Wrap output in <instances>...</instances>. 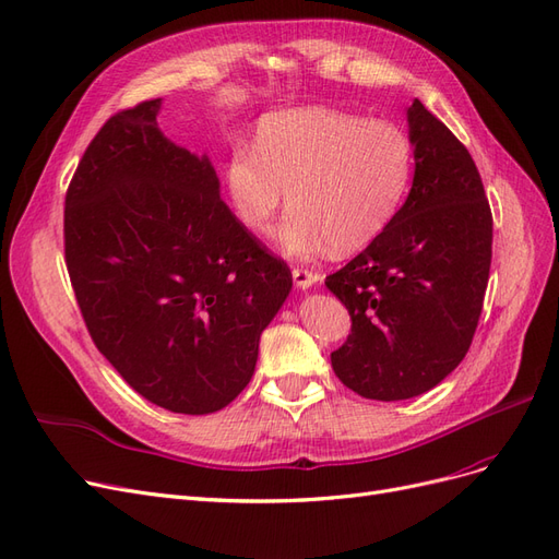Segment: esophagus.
<instances>
[{"mask_svg": "<svg viewBox=\"0 0 559 559\" xmlns=\"http://www.w3.org/2000/svg\"><path fill=\"white\" fill-rule=\"evenodd\" d=\"M292 275H294V284L298 286V289H302V292L310 289V286H314L319 282V277L308 267H294Z\"/></svg>", "mask_w": 559, "mask_h": 559, "instance_id": "esophagus-1", "label": "esophagus"}]
</instances>
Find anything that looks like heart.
I'll list each match as a JSON object with an SVG mask.
<instances>
[{
    "instance_id": "obj_1",
    "label": "heart",
    "mask_w": 559,
    "mask_h": 559,
    "mask_svg": "<svg viewBox=\"0 0 559 559\" xmlns=\"http://www.w3.org/2000/svg\"><path fill=\"white\" fill-rule=\"evenodd\" d=\"M415 170L413 142L401 126L329 107L267 114L257 148L233 146L226 193L235 216L265 235L289 202L277 233L282 253H352L386 230L403 207Z\"/></svg>"
}]
</instances>
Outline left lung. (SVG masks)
Here are the masks:
<instances>
[{"instance_id": "obj_1", "label": "left lung", "mask_w": 559, "mask_h": 559, "mask_svg": "<svg viewBox=\"0 0 559 559\" xmlns=\"http://www.w3.org/2000/svg\"><path fill=\"white\" fill-rule=\"evenodd\" d=\"M408 130V198L380 238L326 277L352 317L331 366L376 401L425 394L462 364L492 263V212L466 146L419 99Z\"/></svg>"}]
</instances>
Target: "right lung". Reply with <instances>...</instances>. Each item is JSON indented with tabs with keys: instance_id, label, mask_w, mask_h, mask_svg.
<instances>
[{
	"instance_id": "1",
	"label": "right lung",
	"mask_w": 559,
	"mask_h": 559,
	"mask_svg": "<svg viewBox=\"0 0 559 559\" xmlns=\"http://www.w3.org/2000/svg\"><path fill=\"white\" fill-rule=\"evenodd\" d=\"M163 99L95 134L64 198V259L97 349L170 413L226 408L249 384L292 270L238 222L207 156L165 138Z\"/></svg>"
}]
</instances>
